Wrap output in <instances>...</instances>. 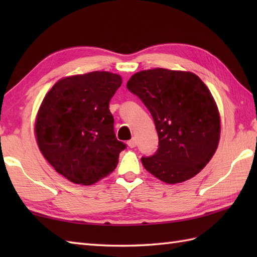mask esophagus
Instances as JSON below:
<instances>
[{"mask_svg": "<svg viewBox=\"0 0 257 257\" xmlns=\"http://www.w3.org/2000/svg\"><path fill=\"white\" fill-rule=\"evenodd\" d=\"M127 145L130 147V148H135V147L137 146V141H136V139H132V140L128 141Z\"/></svg>", "mask_w": 257, "mask_h": 257, "instance_id": "esophagus-1", "label": "esophagus"}]
</instances>
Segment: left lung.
Here are the masks:
<instances>
[{
    "instance_id": "left-lung-1",
    "label": "left lung",
    "mask_w": 257,
    "mask_h": 257,
    "mask_svg": "<svg viewBox=\"0 0 257 257\" xmlns=\"http://www.w3.org/2000/svg\"><path fill=\"white\" fill-rule=\"evenodd\" d=\"M127 88L149 109L159 138L156 154L141 158L146 170L168 184L196 176L214 156L221 135L219 109L206 85L191 72L154 68L133 75Z\"/></svg>"
}]
</instances>
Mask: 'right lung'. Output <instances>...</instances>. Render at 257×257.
<instances>
[{
    "label": "right lung",
    "instance_id": "obj_1",
    "mask_svg": "<svg viewBox=\"0 0 257 257\" xmlns=\"http://www.w3.org/2000/svg\"><path fill=\"white\" fill-rule=\"evenodd\" d=\"M121 83V76L109 72L67 76L43 99L34 127L37 146L70 182L94 184L116 169L125 146L114 135L109 101Z\"/></svg>",
    "mask_w": 257,
    "mask_h": 257
}]
</instances>
